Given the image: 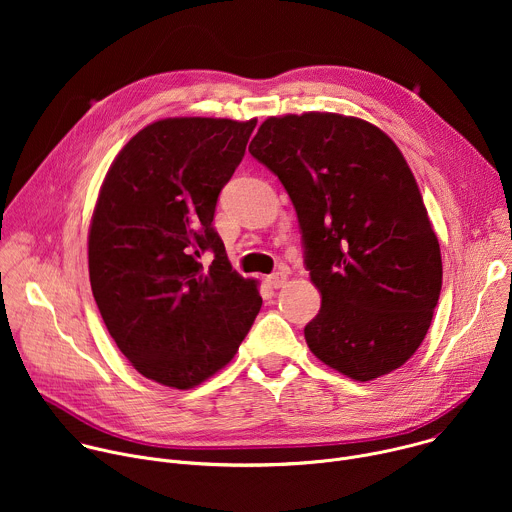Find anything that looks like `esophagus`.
Listing matches in <instances>:
<instances>
[{
  "label": "esophagus",
  "mask_w": 512,
  "mask_h": 512,
  "mask_svg": "<svg viewBox=\"0 0 512 512\" xmlns=\"http://www.w3.org/2000/svg\"><path fill=\"white\" fill-rule=\"evenodd\" d=\"M267 283L271 285V287H283L285 283H287V271H275V273H271L269 277H267Z\"/></svg>",
  "instance_id": "1"
}]
</instances>
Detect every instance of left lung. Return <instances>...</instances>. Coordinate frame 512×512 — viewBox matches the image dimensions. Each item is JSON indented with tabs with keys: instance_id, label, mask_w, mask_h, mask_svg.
<instances>
[{
	"instance_id": "left-lung-1",
	"label": "left lung",
	"mask_w": 512,
	"mask_h": 512,
	"mask_svg": "<svg viewBox=\"0 0 512 512\" xmlns=\"http://www.w3.org/2000/svg\"><path fill=\"white\" fill-rule=\"evenodd\" d=\"M249 152L298 212L322 294L304 328L314 356L362 383L399 369L429 330L442 253L395 141L364 119L310 111L265 119Z\"/></svg>"
}]
</instances>
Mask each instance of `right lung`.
I'll return each instance as SVG.
<instances>
[{"label":"right lung","instance_id":"obj_1","mask_svg":"<svg viewBox=\"0 0 512 512\" xmlns=\"http://www.w3.org/2000/svg\"><path fill=\"white\" fill-rule=\"evenodd\" d=\"M255 125L156 121L125 143L103 180L89 229L91 289L119 350L160 385L192 389L221 371L261 310L257 281L231 267L212 227ZM204 250L215 255L208 268Z\"/></svg>","mask_w":512,"mask_h":512}]
</instances>
